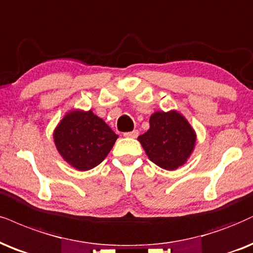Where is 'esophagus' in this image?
<instances>
[{"instance_id": "1", "label": "esophagus", "mask_w": 253, "mask_h": 253, "mask_svg": "<svg viewBox=\"0 0 253 253\" xmlns=\"http://www.w3.org/2000/svg\"><path fill=\"white\" fill-rule=\"evenodd\" d=\"M124 136H126V137H130V138H136V137L138 136V131H137V130H133V131L124 132Z\"/></svg>"}]
</instances>
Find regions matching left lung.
<instances>
[{
	"mask_svg": "<svg viewBox=\"0 0 253 253\" xmlns=\"http://www.w3.org/2000/svg\"><path fill=\"white\" fill-rule=\"evenodd\" d=\"M149 122L150 129L138 137L149 160L165 170L185 163L196 143V133L188 121L176 111H158Z\"/></svg>",
	"mask_w": 253,
	"mask_h": 253,
	"instance_id": "1",
	"label": "left lung"
}]
</instances>
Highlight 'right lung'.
I'll list each match as a JSON object with an SVG mask.
<instances>
[{
	"mask_svg": "<svg viewBox=\"0 0 253 253\" xmlns=\"http://www.w3.org/2000/svg\"><path fill=\"white\" fill-rule=\"evenodd\" d=\"M117 135L91 110L71 111L54 132V141L62 157L77 170L97 167L114 146Z\"/></svg>",
	"mask_w": 253,
	"mask_h": 253,
	"instance_id": "right-lung-1",
	"label": "right lung"
}]
</instances>
